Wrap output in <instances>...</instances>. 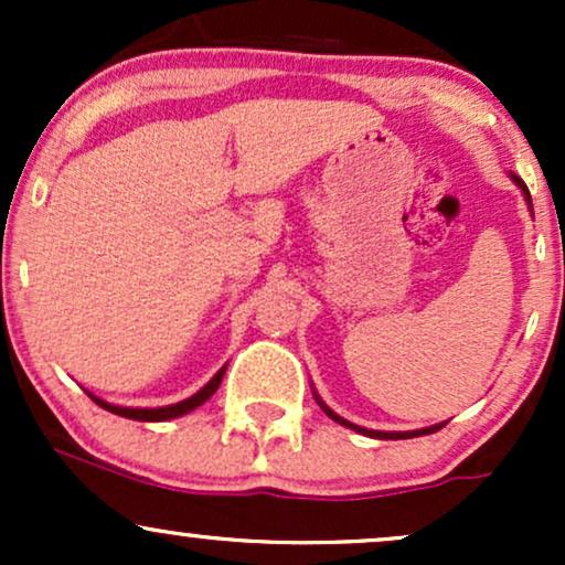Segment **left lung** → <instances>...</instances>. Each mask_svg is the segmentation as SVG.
Wrapping results in <instances>:
<instances>
[{"instance_id":"left-lung-1","label":"left lung","mask_w":565,"mask_h":565,"mask_svg":"<svg viewBox=\"0 0 565 565\" xmlns=\"http://www.w3.org/2000/svg\"><path fill=\"white\" fill-rule=\"evenodd\" d=\"M515 180L518 185L523 188V193H526V199H529V188L523 185V180L521 178H512ZM529 204H531V199H529ZM319 401V398H316ZM321 404V401H319ZM321 408L323 412L329 414V417L334 419V423H340V425H345V427H350V430H355V433H364V436H372V438H382V440H401V438H417V436H427V433H436V430H440V425H433V427H425V430H412V433H382V430H366V427H359V425H353V423H348V419H342V417H337V414L332 412V408H327L321 404Z\"/></svg>"}]
</instances>
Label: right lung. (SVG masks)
I'll return each mask as SVG.
<instances>
[{
	"instance_id": "obj_1",
	"label": "right lung",
	"mask_w": 565,
	"mask_h": 565,
	"mask_svg": "<svg viewBox=\"0 0 565 565\" xmlns=\"http://www.w3.org/2000/svg\"><path fill=\"white\" fill-rule=\"evenodd\" d=\"M223 374H225V366L220 369V372L212 377L210 382H206L204 387L196 395H191V398L180 401V404H172V406H161V408H125V406H114V404H106V401L95 398V395H89V398L95 401L97 406L108 408V412L119 414V417H127V419H138V423H161V419H172V417H180V414H188L193 412V408L204 404L206 398H210L212 393L217 391L220 382H223Z\"/></svg>"
}]
</instances>
